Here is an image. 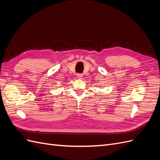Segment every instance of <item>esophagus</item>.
<instances>
[{"label": "esophagus", "mask_w": 160, "mask_h": 160, "mask_svg": "<svg viewBox=\"0 0 160 160\" xmlns=\"http://www.w3.org/2000/svg\"><path fill=\"white\" fill-rule=\"evenodd\" d=\"M77 78H78V79H81L82 77H83V75L81 74V73H79V74L77 75Z\"/></svg>", "instance_id": "34e87169"}]
</instances>
